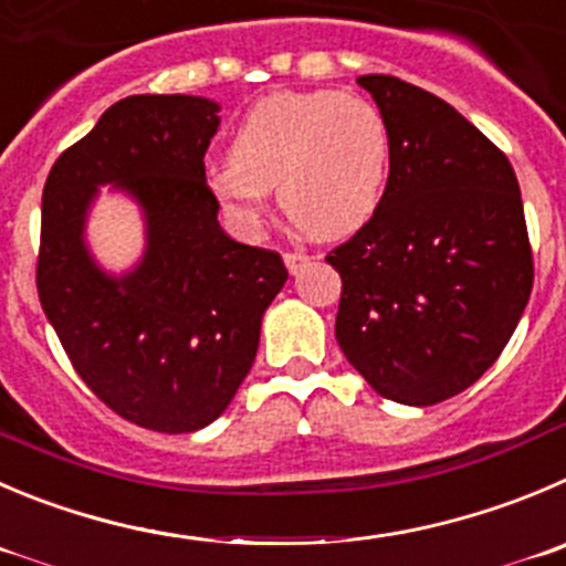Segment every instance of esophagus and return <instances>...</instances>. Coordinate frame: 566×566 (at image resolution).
Segmentation results:
<instances>
[{"mask_svg": "<svg viewBox=\"0 0 566 566\" xmlns=\"http://www.w3.org/2000/svg\"><path fill=\"white\" fill-rule=\"evenodd\" d=\"M283 261H286V269L292 274H297L300 269L305 266V263H308V255H305L303 250H292V252H286V255H283Z\"/></svg>", "mask_w": 566, "mask_h": 566, "instance_id": "1", "label": "esophagus"}]
</instances>
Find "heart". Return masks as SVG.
<instances>
[{
	"mask_svg": "<svg viewBox=\"0 0 566 566\" xmlns=\"http://www.w3.org/2000/svg\"><path fill=\"white\" fill-rule=\"evenodd\" d=\"M391 175V133L375 102L338 91H289L250 107L211 188L239 222L255 224L277 188L303 233L336 239L375 217Z\"/></svg>",
	"mask_w": 566,
	"mask_h": 566,
	"instance_id": "b5f03b06",
	"label": "heart"
}]
</instances>
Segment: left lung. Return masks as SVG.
<instances>
[{
	"label": "left lung",
	"mask_w": 566,
	"mask_h": 566,
	"mask_svg": "<svg viewBox=\"0 0 566 566\" xmlns=\"http://www.w3.org/2000/svg\"><path fill=\"white\" fill-rule=\"evenodd\" d=\"M391 133L375 217L327 255L342 274L336 342L386 400L459 395L509 344L534 289L520 182L453 105L389 74L358 77Z\"/></svg>",
	"instance_id": "obj_1"
}]
</instances>
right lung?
I'll return each mask as SVG.
<instances>
[{
    "instance_id": "add662e5",
    "label": "right lung",
    "mask_w": 566,
    "mask_h": 566,
    "mask_svg": "<svg viewBox=\"0 0 566 566\" xmlns=\"http://www.w3.org/2000/svg\"><path fill=\"white\" fill-rule=\"evenodd\" d=\"M222 107L138 94L107 107L52 166L41 206L38 297L91 391L160 433L211 424L250 373L261 319L289 280L283 258L219 228L206 182ZM102 185L143 208L145 255L105 273L84 241Z\"/></svg>"
}]
</instances>
